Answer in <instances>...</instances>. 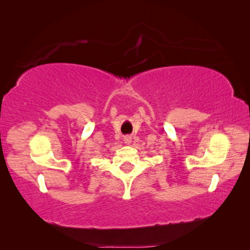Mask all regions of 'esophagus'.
Returning <instances> with one entry per match:
<instances>
[{
  "mask_svg": "<svg viewBox=\"0 0 250 250\" xmlns=\"http://www.w3.org/2000/svg\"><path fill=\"white\" fill-rule=\"evenodd\" d=\"M131 140H132V138H131L130 135H126V137H125V139H124L125 145H130V143H131Z\"/></svg>",
  "mask_w": 250,
  "mask_h": 250,
  "instance_id": "obj_1",
  "label": "esophagus"
}]
</instances>
